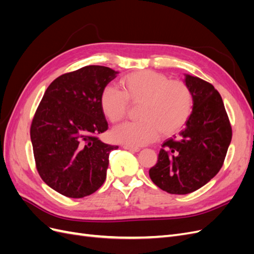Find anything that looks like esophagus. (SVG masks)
<instances>
[{
    "instance_id": "obj_1",
    "label": "esophagus",
    "mask_w": 254,
    "mask_h": 254,
    "mask_svg": "<svg viewBox=\"0 0 254 254\" xmlns=\"http://www.w3.org/2000/svg\"><path fill=\"white\" fill-rule=\"evenodd\" d=\"M123 148L127 149V150H129V151H133V152L140 151V148H139V147H133V146H129V145H123Z\"/></svg>"
}]
</instances>
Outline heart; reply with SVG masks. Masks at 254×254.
Masks as SVG:
<instances>
[{
    "label": "heart",
    "mask_w": 254,
    "mask_h": 254,
    "mask_svg": "<svg viewBox=\"0 0 254 254\" xmlns=\"http://www.w3.org/2000/svg\"><path fill=\"white\" fill-rule=\"evenodd\" d=\"M123 92L112 86L103 89L99 104L111 123L125 118L128 103H141L135 122H127L112 130L114 141L129 146H142L155 141L160 131L174 133L189 119L193 95L186 82L170 80L150 70L130 73L121 79Z\"/></svg>",
    "instance_id": "heart-1"
}]
</instances>
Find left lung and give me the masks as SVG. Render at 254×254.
<instances>
[{"label": "left lung", "instance_id": "obj_1", "mask_svg": "<svg viewBox=\"0 0 254 254\" xmlns=\"http://www.w3.org/2000/svg\"><path fill=\"white\" fill-rule=\"evenodd\" d=\"M193 95V109L178 135L163 143L151 181L170 194L200 189L219 172L232 139V129L220 94L207 81L184 74Z\"/></svg>", "mask_w": 254, "mask_h": 254}]
</instances>
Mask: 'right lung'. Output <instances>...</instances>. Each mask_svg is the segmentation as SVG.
Returning a JSON list of instances; mask_svg holds the SVG:
<instances>
[{"label":"right lung","mask_w":254,"mask_h":254,"mask_svg":"<svg viewBox=\"0 0 254 254\" xmlns=\"http://www.w3.org/2000/svg\"><path fill=\"white\" fill-rule=\"evenodd\" d=\"M118 74L107 66L87 65L59 76L44 92L30 140L38 173L61 195L86 197L106 180L109 153L119 146L96 136L108 129L99 97Z\"/></svg>","instance_id":"right-lung-1"}]
</instances>
